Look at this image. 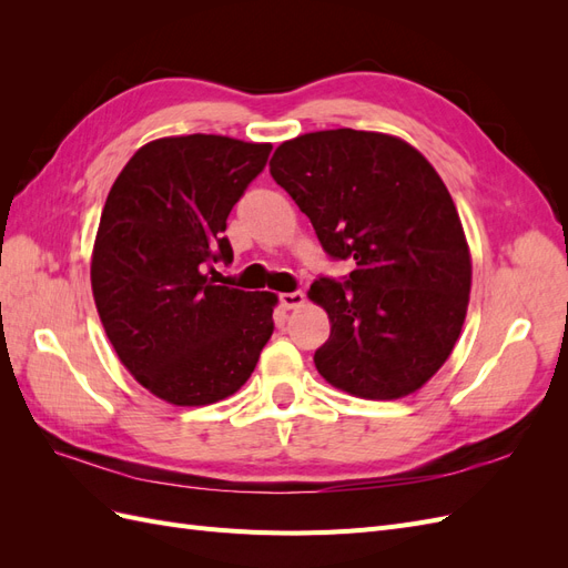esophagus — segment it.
Here are the masks:
<instances>
[{"mask_svg":"<svg viewBox=\"0 0 568 568\" xmlns=\"http://www.w3.org/2000/svg\"><path fill=\"white\" fill-rule=\"evenodd\" d=\"M280 303L286 307V311H294V307H301L305 303L303 291H291V294H280Z\"/></svg>","mask_w":568,"mask_h":568,"instance_id":"34e87169","label":"esophagus"}]
</instances>
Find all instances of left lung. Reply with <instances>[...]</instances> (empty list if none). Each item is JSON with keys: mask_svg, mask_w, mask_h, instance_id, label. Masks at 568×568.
Instances as JSON below:
<instances>
[{"mask_svg": "<svg viewBox=\"0 0 568 568\" xmlns=\"http://www.w3.org/2000/svg\"><path fill=\"white\" fill-rule=\"evenodd\" d=\"M270 175L326 255L355 263L346 282L307 291L332 322L317 372L369 400L422 388L453 353L471 288L467 236L434 165L398 136L341 128L277 146Z\"/></svg>", "mask_w": 568, "mask_h": 568, "instance_id": "obj_1", "label": "left lung"}]
</instances>
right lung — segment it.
I'll use <instances>...</instances> for the list:
<instances>
[{"mask_svg":"<svg viewBox=\"0 0 568 568\" xmlns=\"http://www.w3.org/2000/svg\"><path fill=\"white\" fill-rule=\"evenodd\" d=\"M272 144L220 134L144 144L113 182L92 253V291L120 363L156 398L211 405L242 388L274 332L270 291L220 286L227 215Z\"/></svg>","mask_w":568,"mask_h":568,"instance_id":"obj_1","label":"right lung"}]
</instances>
